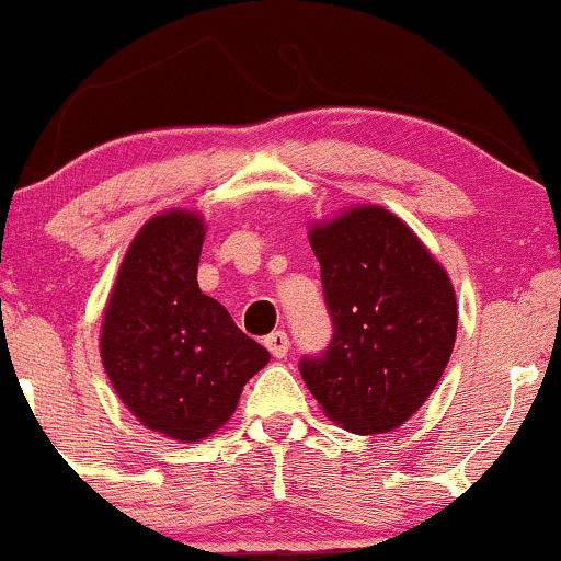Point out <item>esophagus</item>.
Returning <instances> with one entry per match:
<instances>
[{
    "mask_svg": "<svg viewBox=\"0 0 561 561\" xmlns=\"http://www.w3.org/2000/svg\"><path fill=\"white\" fill-rule=\"evenodd\" d=\"M265 347H267V352H271L273 357H286L288 355V347H290V342H288V334L286 332H273V334H267L265 336Z\"/></svg>",
    "mask_w": 561,
    "mask_h": 561,
    "instance_id": "34e87169",
    "label": "esophagus"
}]
</instances>
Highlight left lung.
I'll return each instance as SVG.
<instances>
[{"label":"left lung","mask_w":561,"mask_h":561,"mask_svg":"<svg viewBox=\"0 0 561 561\" xmlns=\"http://www.w3.org/2000/svg\"><path fill=\"white\" fill-rule=\"evenodd\" d=\"M334 336L301 378L329 421L352 434L405 424L444 375L457 340L449 275L401 217L352 206L309 227Z\"/></svg>","instance_id":"8db88e82"}]
</instances>
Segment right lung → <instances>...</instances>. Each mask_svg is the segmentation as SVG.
<instances>
[{"label": "right lung", "mask_w": 561, "mask_h": 561, "mask_svg": "<svg viewBox=\"0 0 561 561\" xmlns=\"http://www.w3.org/2000/svg\"><path fill=\"white\" fill-rule=\"evenodd\" d=\"M206 225L188 209L148 219L122 260L99 352L129 413L168 439L194 444L225 426L265 347L234 327L196 280Z\"/></svg>", "instance_id": "1"}]
</instances>
